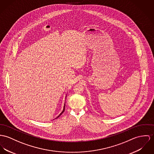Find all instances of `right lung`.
Masks as SVG:
<instances>
[{
	"mask_svg": "<svg viewBox=\"0 0 154 154\" xmlns=\"http://www.w3.org/2000/svg\"><path fill=\"white\" fill-rule=\"evenodd\" d=\"M64 109H65V104H64V108H63V111H62V112H61L59 116H58V117H57L56 119H57L58 117H59L60 116H61V114H62L64 112Z\"/></svg>",
	"mask_w": 154,
	"mask_h": 154,
	"instance_id": "1",
	"label": "right lung"
}]
</instances>
